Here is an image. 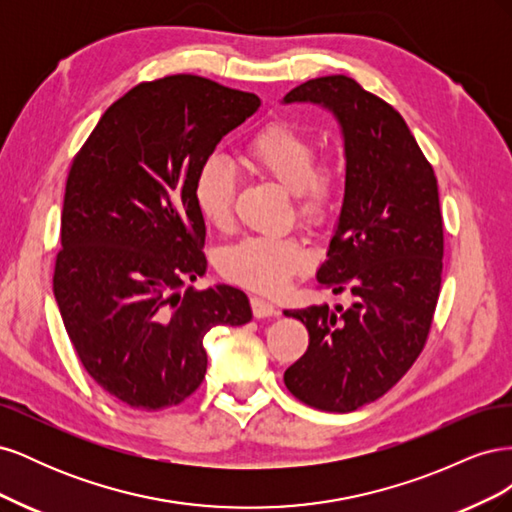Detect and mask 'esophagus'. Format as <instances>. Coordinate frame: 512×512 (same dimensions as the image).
<instances>
[{
    "label": "esophagus",
    "instance_id": "esophagus-1",
    "mask_svg": "<svg viewBox=\"0 0 512 512\" xmlns=\"http://www.w3.org/2000/svg\"><path fill=\"white\" fill-rule=\"evenodd\" d=\"M250 305H252V314H254L256 318H269V316H275V314H277L275 305H273L269 299L252 297V299H250Z\"/></svg>",
    "mask_w": 512,
    "mask_h": 512
}]
</instances>
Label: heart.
Instances as JSON below:
<instances>
[{"mask_svg":"<svg viewBox=\"0 0 512 512\" xmlns=\"http://www.w3.org/2000/svg\"><path fill=\"white\" fill-rule=\"evenodd\" d=\"M243 162L292 194L294 213L305 226L318 228L329 220L342 183V164L331 156L316 160L312 134L290 121H273L247 141ZM192 194L200 218L211 228L230 226L235 179L222 162L209 160L200 166ZM309 260V252L294 237H245L224 247L218 269L232 284L275 292L305 271Z\"/></svg>","mask_w":512,"mask_h":512,"instance_id":"1","label":"heart"}]
</instances>
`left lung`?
<instances>
[{"label": "left lung", "instance_id": "obj_1", "mask_svg": "<svg viewBox=\"0 0 512 512\" xmlns=\"http://www.w3.org/2000/svg\"><path fill=\"white\" fill-rule=\"evenodd\" d=\"M335 115L344 134L346 192L322 288L350 307L286 309L309 346L284 374L288 391L324 412H352L401 380L423 352L442 284L438 179L395 108L350 76L312 79L284 96Z\"/></svg>", "mask_w": 512, "mask_h": 512}]
</instances>
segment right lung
<instances>
[{
  "label": "right lung",
  "mask_w": 512,
  "mask_h": 512,
  "mask_svg": "<svg viewBox=\"0 0 512 512\" xmlns=\"http://www.w3.org/2000/svg\"><path fill=\"white\" fill-rule=\"evenodd\" d=\"M260 98L194 74L132 87L100 117L66 181L53 292L98 386L134 410L181 404L205 378V335L252 320L207 271L194 179Z\"/></svg>",
  "instance_id": "right-lung-1"
}]
</instances>
